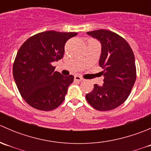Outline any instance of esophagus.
<instances>
[{
  "label": "esophagus",
  "mask_w": 151,
  "mask_h": 151,
  "mask_svg": "<svg viewBox=\"0 0 151 151\" xmlns=\"http://www.w3.org/2000/svg\"><path fill=\"white\" fill-rule=\"evenodd\" d=\"M74 80H75V81H77V82H81V81H83V79L81 77H80V76L75 75L74 76Z\"/></svg>",
  "instance_id": "34e87169"
}]
</instances>
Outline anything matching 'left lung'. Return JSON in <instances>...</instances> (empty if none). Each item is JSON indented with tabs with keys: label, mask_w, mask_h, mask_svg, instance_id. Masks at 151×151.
<instances>
[{
	"label": "left lung",
	"mask_w": 151,
	"mask_h": 151,
	"mask_svg": "<svg viewBox=\"0 0 151 151\" xmlns=\"http://www.w3.org/2000/svg\"><path fill=\"white\" fill-rule=\"evenodd\" d=\"M99 41L101 53L99 64L104 69V83L94 85L85 96L94 109L108 111L117 108L127 99L136 80V66L133 51L123 38L107 30L87 32Z\"/></svg>",
	"instance_id": "8db88e82"
}]
</instances>
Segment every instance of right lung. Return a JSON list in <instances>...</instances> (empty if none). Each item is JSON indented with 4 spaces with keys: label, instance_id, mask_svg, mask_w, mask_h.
Wrapping results in <instances>:
<instances>
[{
    "label": "right lung",
    "instance_id": "right-lung-1",
    "mask_svg": "<svg viewBox=\"0 0 151 151\" xmlns=\"http://www.w3.org/2000/svg\"><path fill=\"white\" fill-rule=\"evenodd\" d=\"M77 35L42 32L27 39L19 49L13 65L14 79L23 99L32 107L50 111L64 101L74 76L55 71L52 63L63 57L67 40Z\"/></svg>",
    "mask_w": 151,
    "mask_h": 151
}]
</instances>
